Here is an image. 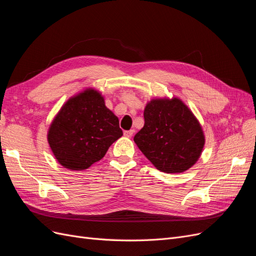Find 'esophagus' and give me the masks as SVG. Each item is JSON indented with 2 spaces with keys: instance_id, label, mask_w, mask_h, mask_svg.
<instances>
[{
  "instance_id": "esophagus-1",
  "label": "esophagus",
  "mask_w": 256,
  "mask_h": 256,
  "mask_svg": "<svg viewBox=\"0 0 256 256\" xmlns=\"http://www.w3.org/2000/svg\"><path fill=\"white\" fill-rule=\"evenodd\" d=\"M134 130H124L123 132V134H124V136L126 137H132L133 136V134H134Z\"/></svg>"
}]
</instances>
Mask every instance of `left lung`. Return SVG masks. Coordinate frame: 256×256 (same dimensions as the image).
<instances>
[{
    "label": "left lung",
    "mask_w": 256,
    "mask_h": 256,
    "mask_svg": "<svg viewBox=\"0 0 256 256\" xmlns=\"http://www.w3.org/2000/svg\"><path fill=\"white\" fill-rule=\"evenodd\" d=\"M144 126L134 142L158 170L180 173L200 158L204 135L199 122L178 98H158L146 106Z\"/></svg>",
    "instance_id": "1"
}]
</instances>
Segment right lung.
I'll list each match as a JSON object with an SVG mask.
<instances>
[{"label":"right lung","instance_id":"add662e5","mask_svg":"<svg viewBox=\"0 0 256 256\" xmlns=\"http://www.w3.org/2000/svg\"><path fill=\"white\" fill-rule=\"evenodd\" d=\"M123 135L119 119L104 98L89 89L71 98L51 124L48 140L56 160L64 168L84 170L104 158Z\"/></svg>","mask_w":256,"mask_h":256}]
</instances>
